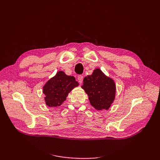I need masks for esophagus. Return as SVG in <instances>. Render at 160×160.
Returning <instances> with one entry per match:
<instances>
[{"instance_id":"esophagus-1","label":"esophagus","mask_w":160,"mask_h":160,"mask_svg":"<svg viewBox=\"0 0 160 160\" xmlns=\"http://www.w3.org/2000/svg\"><path fill=\"white\" fill-rule=\"evenodd\" d=\"M77 79H78L79 83L80 84H81V83H82V82H83V77L82 76V75H79V76H78V77H77Z\"/></svg>"}]
</instances>
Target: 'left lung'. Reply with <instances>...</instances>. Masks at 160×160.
Instances as JSON below:
<instances>
[{
    "label": "left lung",
    "instance_id": "8db88e82",
    "mask_svg": "<svg viewBox=\"0 0 160 160\" xmlns=\"http://www.w3.org/2000/svg\"><path fill=\"white\" fill-rule=\"evenodd\" d=\"M81 88L88 94L91 105L98 110L108 109L115 98L114 81L99 69L85 77Z\"/></svg>",
    "mask_w": 160,
    "mask_h": 160
}]
</instances>
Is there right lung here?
<instances>
[{
	"label": "right lung",
	"instance_id": "1",
	"mask_svg": "<svg viewBox=\"0 0 160 160\" xmlns=\"http://www.w3.org/2000/svg\"><path fill=\"white\" fill-rule=\"evenodd\" d=\"M79 85L73 76L67 75L63 71L57 72L43 87L46 105L49 107L60 106L72 89Z\"/></svg>",
	"mask_w": 160,
	"mask_h": 160
}]
</instances>
